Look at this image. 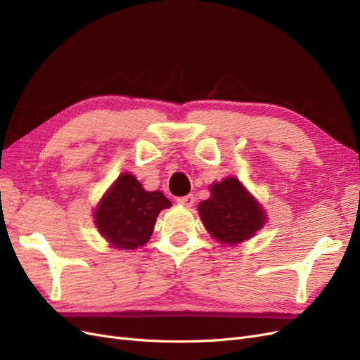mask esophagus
<instances>
[{"mask_svg": "<svg viewBox=\"0 0 360 360\" xmlns=\"http://www.w3.org/2000/svg\"><path fill=\"white\" fill-rule=\"evenodd\" d=\"M177 202L184 205V207H192L193 202H195L193 195H186V197H180V198H177Z\"/></svg>", "mask_w": 360, "mask_h": 360, "instance_id": "34e87169", "label": "esophagus"}]
</instances>
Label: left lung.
Listing matches in <instances>:
<instances>
[{
  "mask_svg": "<svg viewBox=\"0 0 360 360\" xmlns=\"http://www.w3.org/2000/svg\"><path fill=\"white\" fill-rule=\"evenodd\" d=\"M209 191L210 198L198 204V212L207 233L221 245H240L267 222L264 207L238 179L225 177Z\"/></svg>",
  "mask_w": 360,
  "mask_h": 360,
  "instance_id": "1",
  "label": "left lung"
}]
</instances>
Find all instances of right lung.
Wrapping results in <instances>:
<instances>
[{
    "label": "right lung",
    "mask_w": 360,
    "mask_h": 360,
    "mask_svg": "<svg viewBox=\"0 0 360 360\" xmlns=\"http://www.w3.org/2000/svg\"><path fill=\"white\" fill-rule=\"evenodd\" d=\"M169 207L162 192L146 191L134 174L123 172L96 205L94 225L110 248L132 250L150 240L160 210Z\"/></svg>",
    "instance_id": "1"
}]
</instances>
